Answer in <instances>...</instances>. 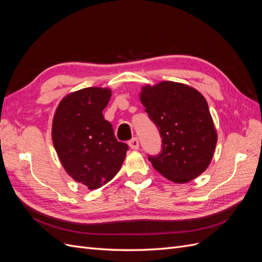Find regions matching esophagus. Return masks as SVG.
<instances>
[{"label":"esophagus","instance_id":"obj_1","mask_svg":"<svg viewBox=\"0 0 262 262\" xmlns=\"http://www.w3.org/2000/svg\"><path fill=\"white\" fill-rule=\"evenodd\" d=\"M128 144H129V146L132 149H138L139 148V140H138V138H133L132 140H130Z\"/></svg>","mask_w":262,"mask_h":262}]
</instances>
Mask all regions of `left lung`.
Masks as SVG:
<instances>
[{
	"label": "left lung",
	"mask_w": 262,
	"mask_h": 262,
	"mask_svg": "<svg viewBox=\"0 0 262 262\" xmlns=\"http://www.w3.org/2000/svg\"><path fill=\"white\" fill-rule=\"evenodd\" d=\"M162 138V152L148 156L153 167L177 184L191 181L208 168L217 142L208 102L188 85L163 81L140 94Z\"/></svg>",
	"instance_id": "obj_1"
}]
</instances>
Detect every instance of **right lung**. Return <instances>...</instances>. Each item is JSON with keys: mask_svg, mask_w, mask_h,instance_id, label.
Masks as SVG:
<instances>
[{"mask_svg": "<svg viewBox=\"0 0 262 262\" xmlns=\"http://www.w3.org/2000/svg\"><path fill=\"white\" fill-rule=\"evenodd\" d=\"M110 97L109 89L87 87L67 95L53 117L52 142L59 160L71 177L90 190L117 175L129 149L102 116Z\"/></svg>", "mask_w": 262, "mask_h": 262, "instance_id": "add662e5", "label": "right lung"}]
</instances>
